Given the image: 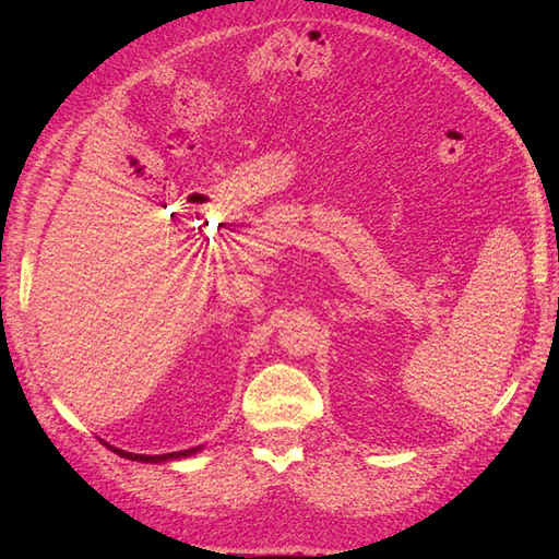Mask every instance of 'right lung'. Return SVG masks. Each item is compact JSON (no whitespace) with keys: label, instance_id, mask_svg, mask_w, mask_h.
Wrapping results in <instances>:
<instances>
[{"label":"right lung","instance_id":"obj_1","mask_svg":"<svg viewBox=\"0 0 559 559\" xmlns=\"http://www.w3.org/2000/svg\"><path fill=\"white\" fill-rule=\"evenodd\" d=\"M107 448L114 450L116 454L126 456V460H132V462H151V464L167 462V460H179V456H189V454H193V452L200 450V448H191V450H179V452H167V454H132V452H126V450H116V448H111V445H107Z\"/></svg>","mask_w":559,"mask_h":559}]
</instances>
